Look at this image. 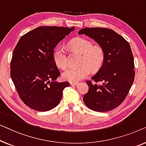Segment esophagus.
<instances>
[{
  "label": "esophagus",
  "instance_id": "esophagus-1",
  "mask_svg": "<svg viewBox=\"0 0 146 146\" xmlns=\"http://www.w3.org/2000/svg\"><path fill=\"white\" fill-rule=\"evenodd\" d=\"M70 85H72V86H76L77 84H78V82H70Z\"/></svg>",
  "mask_w": 146,
  "mask_h": 146
}]
</instances>
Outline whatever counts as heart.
<instances>
[{
  "label": "heart",
  "mask_w": 146,
  "mask_h": 146,
  "mask_svg": "<svg viewBox=\"0 0 146 146\" xmlns=\"http://www.w3.org/2000/svg\"><path fill=\"white\" fill-rule=\"evenodd\" d=\"M71 47L82 53V57L77 67L70 66L62 73L64 80L72 82H78L86 78L90 74V68L96 71L100 68L105 59V52L100 46H93L88 40L83 38H76L70 43ZM53 58L56 64L62 69L68 65V56L64 47L58 46L54 50Z\"/></svg>",
  "instance_id": "heart-1"
}]
</instances>
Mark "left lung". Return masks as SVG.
<instances>
[{
    "label": "left lung",
    "instance_id": "1",
    "mask_svg": "<svg viewBox=\"0 0 146 146\" xmlns=\"http://www.w3.org/2000/svg\"><path fill=\"white\" fill-rule=\"evenodd\" d=\"M78 35L92 38L105 52L104 63L88 80V92L84 96L86 106L96 111L112 110L126 98L134 81V61L128 42L111 29L84 28ZM100 81L101 85L96 83Z\"/></svg>",
    "mask_w": 146,
    "mask_h": 146
}]
</instances>
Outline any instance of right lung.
I'll return each instance as SVG.
<instances>
[{
    "label": "right lung",
    "instance_id": "right-lung-1",
    "mask_svg": "<svg viewBox=\"0 0 146 146\" xmlns=\"http://www.w3.org/2000/svg\"><path fill=\"white\" fill-rule=\"evenodd\" d=\"M74 30L40 27L18 42L11 62V76L20 98L31 108L46 111L60 102L69 82L56 81L60 73L54 60V49Z\"/></svg>",
    "mask_w": 146,
    "mask_h": 146
}]
</instances>
